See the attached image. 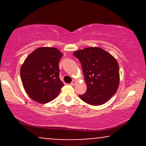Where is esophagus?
<instances>
[{"label":"esophagus","instance_id":"esophagus-1","mask_svg":"<svg viewBox=\"0 0 146 146\" xmlns=\"http://www.w3.org/2000/svg\"><path fill=\"white\" fill-rule=\"evenodd\" d=\"M75 84H76V82H75V80H73V81H72V82L71 83V86H74Z\"/></svg>","mask_w":146,"mask_h":146}]
</instances>
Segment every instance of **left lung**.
<instances>
[{"label": "left lung", "instance_id": "1", "mask_svg": "<svg viewBox=\"0 0 146 146\" xmlns=\"http://www.w3.org/2000/svg\"><path fill=\"white\" fill-rule=\"evenodd\" d=\"M73 55L81 63L87 86L86 93L79 97L90 105L105 104L115 95L119 84L116 59L100 47H87Z\"/></svg>", "mask_w": 146, "mask_h": 146}]
</instances>
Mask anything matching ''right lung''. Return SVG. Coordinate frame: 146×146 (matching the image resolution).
<instances>
[{
  "instance_id": "add662e5",
  "label": "right lung",
  "mask_w": 146,
  "mask_h": 146,
  "mask_svg": "<svg viewBox=\"0 0 146 146\" xmlns=\"http://www.w3.org/2000/svg\"><path fill=\"white\" fill-rule=\"evenodd\" d=\"M62 53L54 47H40L27 57L21 68L25 91L33 100L46 104L57 98L64 86L59 61Z\"/></svg>"
}]
</instances>
